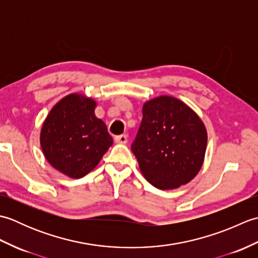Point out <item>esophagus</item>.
<instances>
[{"label": "esophagus", "instance_id": "34e87169", "mask_svg": "<svg viewBox=\"0 0 258 258\" xmlns=\"http://www.w3.org/2000/svg\"><path fill=\"white\" fill-rule=\"evenodd\" d=\"M114 140L117 144H126L127 143V135H118Z\"/></svg>", "mask_w": 258, "mask_h": 258}]
</instances>
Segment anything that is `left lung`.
<instances>
[{"label":"left lung","mask_w":258,"mask_h":258,"mask_svg":"<svg viewBox=\"0 0 258 258\" xmlns=\"http://www.w3.org/2000/svg\"><path fill=\"white\" fill-rule=\"evenodd\" d=\"M206 145L204 123L184 102L162 95L144 103L132 152L142 174L156 188L189 183L202 168Z\"/></svg>","instance_id":"8db88e82"}]
</instances>
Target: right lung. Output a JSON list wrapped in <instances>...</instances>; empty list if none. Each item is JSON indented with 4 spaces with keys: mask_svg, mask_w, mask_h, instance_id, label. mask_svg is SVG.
Segmentation results:
<instances>
[{
    "mask_svg": "<svg viewBox=\"0 0 258 258\" xmlns=\"http://www.w3.org/2000/svg\"><path fill=\"white\" fill-rule=\"evenodd\" d=\"M96 102L83 94L58 101L42 125L40 143L46 161L72 178L85 176L96 167L113 144L105 123L95 116Z\"/></svg>",
    "mask_w": 258,
    "mask_h": 258,
    "instance_id": "right-lung-1",
    "label": "right lung"
}]
</instances>
